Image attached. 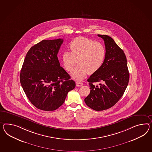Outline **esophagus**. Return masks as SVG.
Returning a JSON list of instances; mask_svg holds the SVG:
<instances>
[{"label": "esophagus", "instance_id": "obj_1", "mask_svg": "<svg viewBox=\"0 0 152 152\" xmlns=\"http://www.w3.org/2000/svg\"><path fill=\"white\" fill-rule=\"evenodd\" d=\"M83 84L82 83V82H76V86H83Z\"/></svg>", "mask_w": 152, "mask_h": 152}]
</instances>
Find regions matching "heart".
Listing matches in <instances>:
<instances>
[{
	"label": "heart",
	"instance_id": "heart-1",
	"mask_svg": "<svg viewBox=\"0 0 152 152\" xmlns=\"http://www.w3.org/2000/svg\"><path fill=\"white\" fill-rule=\"evenodd\" d=\"M71 52L65 51L62 62L66 69L72 71L78 62L79 64L71 73L72 78L80 80L88 74H93L103 65L106 56L102 44L84 37L73 39L70 44Z\"/></svg>",
	"mask_w": 152,
	"mask_h": 152
}]
</instances>
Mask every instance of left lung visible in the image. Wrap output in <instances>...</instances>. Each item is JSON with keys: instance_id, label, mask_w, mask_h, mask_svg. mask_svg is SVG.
I'll return each instance as SVG.
<instances>
[{"instance_id": "left-lung-1", "label": "left lung", "mask_w": 152, "mask_h": 152, "mask_svg": "<svg viewBox=\"0 0 152 152\" xmlns=\"http://www.w3.org/2000/svg\"><path fill=\"white\" fill-rule=\"evenodd\" d=\"M104 41L106 56L103 65L88 79L90 92L85 98L87 106L102 111L115 105L124 95L129 78L127 59L124 51L109 36L98 35ZM100 82L99 86L95 83Z\"/></svg>"}]
</instances>
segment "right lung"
<instances>
[{"instance_id":"right-lung-1","label":"right lung","mask_w":152,"mask_h":152,"mask_svg":"<svg viewBox=\"0 0 152 152\" xmlns=\"http://www.w3.org/2000/svg\"><path fill=\"white\" fill-rule=\"evenodd\" d=\"M63 39H45L27 52L20 74V83L31 104L54 111L65 101L75 83L60 66L57 54Z\"/></svg>"}]
</instances>
